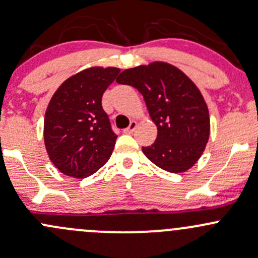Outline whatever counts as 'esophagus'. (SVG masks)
Here are the masks:
<instances>
[{
  "instance_id": "esophagus-1",
  "label": "esophagus",
  "mask_w": 258,
  "mask_h": 258,
  "mask_svg": "<svg viewBox=\"0 0 258 258\" xmlns=\"http://www.w3.org/2000/svg\"><path fill=\"white\" fill-rule=\"evenodd\" d=\"M136 127H137V122L136 121H132L131 123H130V126L127 127L126 130H123V132H124V134H132V132H134L135 130H136Z\"/></svg>"
}]
</instances>
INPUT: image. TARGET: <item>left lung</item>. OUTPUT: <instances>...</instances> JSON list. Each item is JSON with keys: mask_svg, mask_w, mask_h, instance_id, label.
<instances>
[{"mask_svg": "<svg viewBox=\"0 0 258 258\" xmlns=\"http://www.w3.org/2000/svg\"><path fill=\"white\" fill-rule=\"evenodd\" d=\"M143 95L158 134L142 147L148 159L170 173H183L199 161L210 136V116L202 93L190 78L165 61L123 70L116 79Z\"/></svg>", "mask_w": 258, "mask_h": 258, "instance_id": "1", "label": "left lung"}]
</instances>
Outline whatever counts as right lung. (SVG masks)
I'll list each match as a JSON object with an SVG mask.
<instances>
[{
	"label": "right lung",
	"instance_id": "right-lung-1",
	"mask_svg": "<svg viewBox=\"0 0 258 258\" xmlns=\"http://www.w3.org/2000/svg\"><path fill=\"white\" fill-rule=\"evenodd\" d=\"M118 73L115 67L86 68L63 81L51 96L43 137L51 163L63 174L89 177L112 154L117 136L101 99Z\"/></svg>",
	"mask_w": 258,
	"mask_h": 258
}]
</instances>
